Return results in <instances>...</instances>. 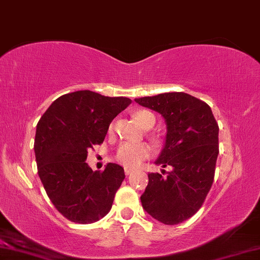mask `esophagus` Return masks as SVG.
Segmentation results:
<instances>
[{"mask_svg": "<svg viewBox=\"0 0 260 260\" xmlns=\"http://www.w3.org/2000/svg\"><path fill=\"white\" fill-rule=\"evenodd\" d=\"M124 172H125L126 176H129V175H131V174H133V172H134V169L125 167V168H124Z\"/></svg>", "mask_w": 260, "mask_h": 260, "instance_id": "1", "label": "esophagus"}]
</instances>
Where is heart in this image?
<instances>
[{
  "label": "heart",
  "mask_w": 260,
  "mask_h": 260,
  "mask_svg": "<svg viewBox=\"0 0 260 260\" xmlns=\"http://www.w3.org/2000/svg\"><path fill=\"white\" fill-rule=\"evenodd\" d=\"M134 118L142 127L146 129L152 122L155 123V117L150 111L139 110L134 114ZM114 131V125L109 126V133ZM152 155V148L148 143H123L116 152V159L119 163L129 168H137L143 160Z\"/></svg>",
  "instance_id": "b5f03b06"
}]
</instances>
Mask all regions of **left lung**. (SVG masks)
I'll use <instances>...</instances> for the list:
<instances>
[{"instance_id":"1","label":"left lung","mask_w":260,"mask_h":260,"mask_svg":"<svg viewBox=\"0 0 260 260\" xmlns=\"http://www.w3.org/2000/svg\"><path fill=\"white\" fill-rule=\"evenodd\" d=\"M135 102L163 116L167 137L155 161L172 171L149 174L141 196L143 209L167 225L189 219L201 209L211 189L219 152V127L211 108L185 92L141 97Z\"/></svg>"}]
</instances>
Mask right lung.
<instances>
[{"label":"right lung","mask_w":260,"mask_h":260,"mask_svg":"<svg viewBox=\"0 0 260 260\" xmlns=\"http://www.w3.org/2000/svg\"><path fill=\"white\" fill-rule=\"evenodd\" d=\"M130 103L126 97L81 90L55 100L37 123V171L49 199L67 219L90 224L110 211L124 169L109 163L103 171H92L85 160L88 150L103 143L112 119Z\"/></svg>","instance_id":"right-lung-1"}]
</instances>
